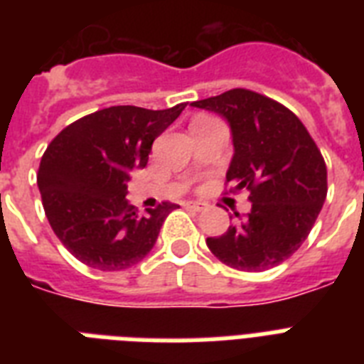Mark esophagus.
<instances>
[{
	"label": "esophagus",
	"instance_id": "1",
	"mask_svg": "<svg viewBox=\"0 0 364 364\" xmlns=\"http://www.w3.org/2000/svg\"><path fill=\"white\" fill-rule=\"evenodd\" d=\"M187 208L193 211H205L210 208V204H205V202H200V200H191L187 202Z\"/></svg>",
	"mask_w": 364,
	"mask_h": 364
}]
</instances>
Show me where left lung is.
I'll return each instance as SVG.
<instances>
[{
    "instance_id": "obj_1",
    "label": "left lung",
    "mask_w": 364,
    "mask_h": 364,
    "mask_svg": "<svg viewBox=\"0 0 364 364\" xmlns=\"http://www.w3.org/2000/svg\"><path fill=\"white\" fill-rule=\"evenodd\" d=\"M230 122L234 156L230 191H247L251 211L205 243L217 259L242 272L282 264L308 238L327 198V166L293 111L264 94L232 88L198 100ZM240 213H236L238 217Z\"/></svg>"
}]
</instances>
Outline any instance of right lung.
<instances>
[{
  "label": "right lung",
  "mask_w": 364,
  "mask_h": 364,
  "mask_svg": "<svg viewBox=\"0 0 364 364\" xmlns=\"http://www.w3.org/2000/svg\"><path fill=\"white\" fill-rule=\"evenodd\" d=\"M113 105L71 122L43 154L37 185L54 234L82 264L126 270L153 249L160 227L179 208L162 202L139 215L126 200L132 168H145L153 141L181 115Z\"/></svg>",
  "instance_id": "right-lung-1"
}]
</instances>
